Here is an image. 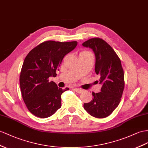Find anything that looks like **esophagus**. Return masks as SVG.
<instances>
[{"label": "esophagus", "instance_id": "34e87169", "mask_svg": "<svg viewBox=\"0 0 148 148\" xmlns=\"http://www.w3.org/2000/svg\"><path fill=\"white\" fill-rule=\"evenodd\" d=\"M74 90L76 91L77 93H81L83 92V90L81 89H79V88H74Z\"/></svg>", "mask_w": 148, "mask_h": 148}]
</instances>
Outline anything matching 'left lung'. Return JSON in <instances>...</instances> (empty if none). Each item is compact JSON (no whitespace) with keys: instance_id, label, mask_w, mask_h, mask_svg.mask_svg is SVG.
I'll list each match as a JSON object with an SVG mask.
<instances>
[{"instance_id":"left-lung-1","label":"left lung","mask_w":148,"mask_h":148,"mask_svg":"<svg viewBox=\"0 0 148 148\" xmlns=\"http://www.w3.org/2000/svg\"><path fill=\"white\" fill-rule=\"evenodd\" d=\"M82 45L92 49L95 54V72L102 84L101 92H92V100L84 103V108L90 116L104 118L118 106L123 95L124 74L121 60L110 45L100 38H92Z\"/></svg>"}]
</instances>
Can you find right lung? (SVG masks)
<instances>
[{
  "label": "right lung",
  "instance_id": "obj_1",
  "mask_svg": "<svg viewBox=\"0 0 148 148\" xmlns=\"http://www.w3.org/2000/svg\"><path fill=\"white\" fill-rule=\"evenodd\" d=\"M77 42L47 40L29 52L20 75V86L24 103L34 116L46 118L61 107V94L69 89L58 88L49 77H56L62 60L75 49Z\"/></svg>",
  "mask_w": 148,
  "mask_h": 148
}]
</instances>
